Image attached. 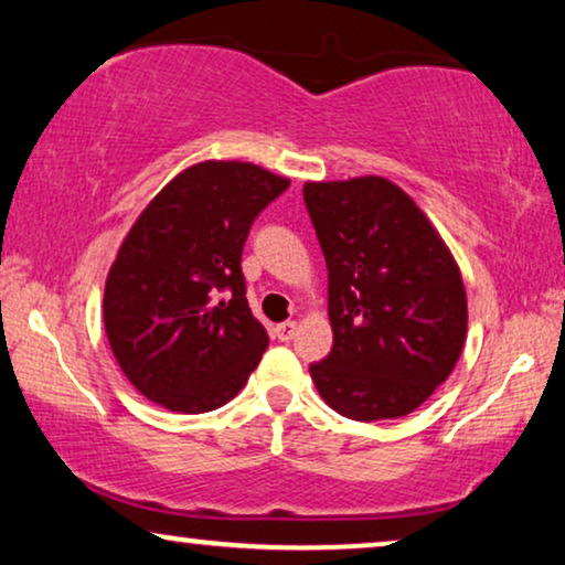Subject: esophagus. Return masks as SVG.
I'll return each instance as SVG.
<instances>
[{"instance_id": "esophagus-1", "label": "esophagus", "mask_w": 565, "mask_h": 565, "mask_svg": "<svg viewBox=\"0 0 565 565\" xmlns=\"http://www.w3.org/2000/svg\"><path fill=\"white\" fill-rule=\"evenodd\" d=\"M296 331H298L296 321H285V323H277V327H275V337L280 339V342H290V339L296 337Z\"/></svg>"}]
</instances>
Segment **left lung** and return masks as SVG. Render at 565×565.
I'll use <instances>...</instances> for the list:
<instances>
[{
    "instance_id": "1",
    "label": "left lung",
    "mask_w": 565,
    "mask_h": 565,
    "mask_svg": "<svg viewBox=\"0 0 565 565\" xmlns=\"http://www.w3.org/2000/svg\"><path fill=\"white\" fill-rule=\"evenodd\" d=\"M329 269L334 347L313 362L321 398L347 419H398L458 362L468 300L458 262L419 205L383 177L306 182Z\"/></svg>"
}]
</instances>
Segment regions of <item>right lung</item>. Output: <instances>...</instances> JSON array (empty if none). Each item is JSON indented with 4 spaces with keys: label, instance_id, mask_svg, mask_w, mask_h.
I'll return each mask as SVG.
<instances>
[{
    "label": "right lung",
    "instance_id": "1",
    "mask_svg": "<svg viewBox=\"0 0 565 565\" xmlns=\"http://www.w3.org/2000/svg\"><path fill=\"white\" fill-rule=\"evenodd\" d=\"M290 180L249 161H200L138 215L105 282V331L138 393L177 414L228 404L267 350L242 252Z\"/></svg>",
    "mask_w": 565,
    "mask_h": 565
}]
</instances>
